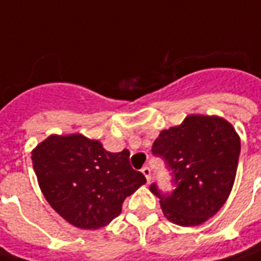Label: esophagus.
<instances>
[{
    "label": "esophagus",
    "mask_w": 261,
    "mask_h": 261,
    "mask_svg": "<svg viewBox=\"0 0 261 261\" xmlns=\"http://www.w3.org/2000/svg\"><path fill=\"white\" fill-rule=\"evenodd\" d=\"M142 174L145 175L146 180H148V182H150V179H152V171H150V168H149L148 166L142 168Z\"/></svg>",
    "instance_id": "obj_1"
}]
</instances>
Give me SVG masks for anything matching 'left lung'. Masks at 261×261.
I'll list each match as a JSON object with an SVG mask.
<instances>
[{
  "instance_id": "8db88e82",
  "label": "left lung",
  "mask_w": 261,
  "mask_h": 261,
  "mask_svg": "<svg viewBox=\"0 0 261 261\" xmlns=\"http://www.w3.org/2000/svg\"><path fill=\"white\" fill-rule=\"evenodd\" d=\"M240 152V137L223 117L189 115L182 124L163 130L152 153L164 159L175 189L163 193L153 184L150 192L160 198L164 216L184 227L212 218L230 196Z\"/></svg>"
}]
</instances>
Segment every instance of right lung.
<instances>
[{"label":"right lung","instance_id":"add662e5","mask_svg":"<svg viewBox=\"0 0 261 261\" xmlns=\"http://www.w3.org/2000/svg\"><path fill=\"white\" fill-rule=\"evenodd\" d=\"M38 185L50 206L83 230L104 227L126 197L146 184L130 166V152L111 153L82 134L50 135L31 153Z\"/></svg>","mask_w":261,"mask_h":261}]
</instances>
